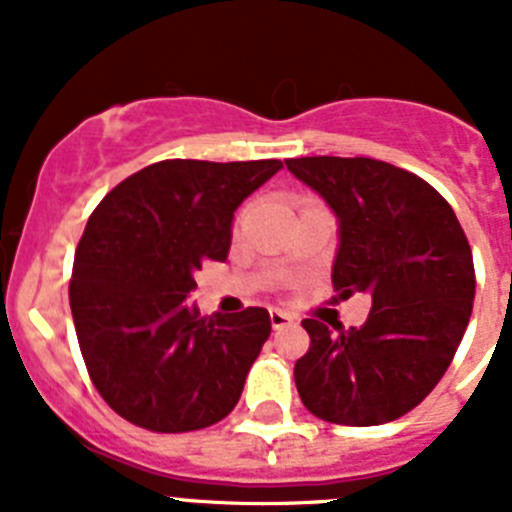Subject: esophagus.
I'll list each match as a JSON object with an SVG mask.
<instances>
[{
    "mask_svg": "<svg viewBox=\"0 0 512 512\" xmlns=\"http://www.w3.org/2000/svg\"><path fill=\"white\" fill-rule=\"evenodd\" d=\"M289 323H295V318H292V315H289V312H284V310H271V328H284V325H289Z\"/></svg>",
    "mask_w": 512,
    "mask_h": 512,
    "instance_id": "obj_1",
    "label": "esophagus"
}]
</instances>
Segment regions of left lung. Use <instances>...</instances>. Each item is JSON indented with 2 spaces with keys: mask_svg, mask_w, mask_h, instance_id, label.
<instances>
[{
  "mask_svg": "<svg viewBox=\"0 0 512 512\" xmlns=\"http://www.w3.org/2000/svg\"><path fill=\"white\" fill-rule=\"evenodd\" d=\"M338 223V297H372L361 328L305 318L295 382L312 415L338 425L400 418L438 384L474 302L472 248L454 210L420 176L374 158L284 161Z\"/></svg>",
  "mask_w": 512,
  "mask_h": 512,
  "instance_id": "obj_1",
  "label": "left lung"
}]
</instances>
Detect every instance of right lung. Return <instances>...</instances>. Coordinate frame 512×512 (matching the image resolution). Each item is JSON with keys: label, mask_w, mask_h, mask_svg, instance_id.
<instances>
[{"label": "right lung", "mask_w": 512, "mask_h": 512, "mask_svg": "<svg viewBox=\"0 0 512 512\" xmlns=\"http://www.w3.org/2000/svg\"><path fill=\"white\" fill-rule=\"evenodd\" d=\"M282 161L171 158L97 205L69 300L81 356L104 402L130 423L184 433L223 420L271 333L264 307L200 318L187 297L205 261H225L233 217Z\"/></svg>", "instance_id": "1"}]
</instances>
